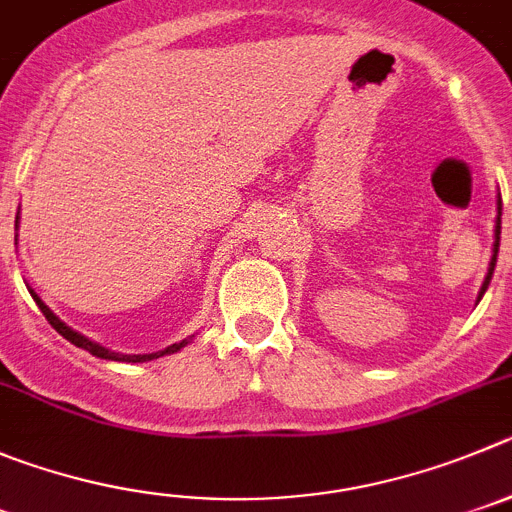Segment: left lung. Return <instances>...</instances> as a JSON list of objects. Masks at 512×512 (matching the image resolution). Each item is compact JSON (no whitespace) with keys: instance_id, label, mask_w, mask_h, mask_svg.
<instances>
[{"instance_id":"left-lung-1","label":"left lung","mask_w":512,"mask_h":512,"mask_svg":"<svg viewBox=\"0 0 512 512\" xmlns=\"http://www.w3.org/2000/svg\"><path fill=\"white\" fill-rule=\"evenodd\" d=\"M500 209H503V202H500L498 199V219H495V245H493V260H490V270H487V278H485V283H482V288H480V295H477V300L482 298V295H485V290H487V285H490V278H493V270H495V262H498V250H500Z\"/></svg>"}]
</instances>
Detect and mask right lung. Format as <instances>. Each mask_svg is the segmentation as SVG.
Masks as SVG:
<instances>
[{"label": "right lung", "mask_w": 512, "mask_h": 512, "mask_svg": "<svg viewBox=\"0 0 512 512\" xmlns=\"http://www.w3.org/2000/svg\"><path fill=\"white\" fill-rule=\"evenodd\" d=\"M32 298H35V303L40 305L42 315H45L47 321H50V326L55 328V331L60 333L62 338H68L70 343H75V346H78V348H85V351H90V353H93V356H98V358H111V361H128V364H143V361H151V358L166 356V353H174V351H179L181 346H186V341H181V343H174V346L164 348V351L143 353V356H136V353H133V356H131V353H113V351H108V348L100 346V343H93V341H88V338H85V336H80V333H75L70 326H65V323H62L60 318H57V315L52 313V310L47 308V305L42 303V300L37 298L35 293H32Z\"/></svg>", "instance_id": "add662e5"}]
</instances>
